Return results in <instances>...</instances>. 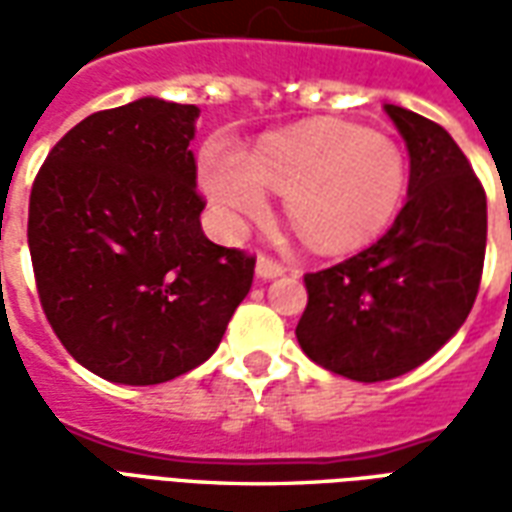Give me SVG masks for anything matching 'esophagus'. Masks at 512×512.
Wrapping results in <instances>:
<instances>
[{"mask_svg":"<svg viewBox=\"0 0 512 512\" xmlns=\"http://www.w3.org/2000/svg\"><path fill=\"white\" fill-rule=\"evenodd\" d=\"M255 271H257V277H260V279H277V277H282V274H285L288 268L282 266V263H277V260H271V257L260 255V257H257Z\"/></svg>","mask_w":512,"mask_h":512,"instance_id":"esophagus-1","label":"esophagus"}]
</instances>
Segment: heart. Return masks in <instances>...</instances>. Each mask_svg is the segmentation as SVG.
<instances>
[{"label":"heart","instance_id":"1","mask_svg":"<svg viewBox=\"0 0 512 512\" xmlns=\"http://www.w3.org/2000/svg\"><path fill=\"white\" fill-rule=\"evenodd\" d=\"M403 150L351 123H310L260 139L249 153L213 145L202 186L227 235L268 211V189L285 191V211L318 252H343L392 222L406 194Z\"/></svg>","mask_w":512,"mask_h":512}]
</instances>
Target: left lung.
I'll use <instances>...</instances> for the list:
<instances>
[{
	"instance_id": "left-lung-1",
	"label": "left lung",
	"mask_w": 512,
	"mask_h": 512,
	"mask_svg": "<svg viewBox=\"0 0 512 512\" xmlns=\"http://www.w3.org/2000/svg\"><path fill=\"white\" fill-rule=\"evenodd\" d=\"M408 147V200L376 244L304 274V354L337 376L376 384L414 370L472 312L485 260L483 183L439 123L386 104Z\"/></svg>"
}]
</instances>
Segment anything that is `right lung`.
<instances>
[{
  "instance_id": "right-lung-1",
  "label": "right lung",
  "mask_w": 512,
  "mask_h": 512,
  "mask_svg": "<svg viewBox=\"0 0 512 512\" xmlns=\"http://www.w3.org/2000/svg\"><path fill=\"white\" fill-rule=\"evenodd\" d=\"M194 104L139 98L84 117L29 194V255L51 329L95 376L164 384L219 348L255 257L213 244L189 150Z\"/></svg>"
}]
</instances>
